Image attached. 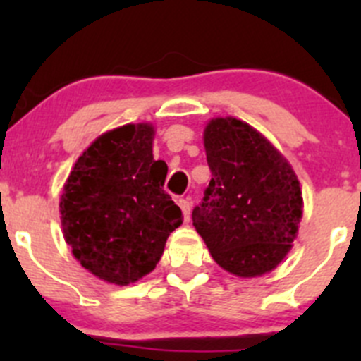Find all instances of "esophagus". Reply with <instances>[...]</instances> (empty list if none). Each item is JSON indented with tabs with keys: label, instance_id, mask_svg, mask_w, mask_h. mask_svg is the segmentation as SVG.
Instances as JSON below:
<instances>
[{
	"label": "esophagus",
	"instance_id": "esophagus-1",
	"mask_svg": "<svg viewBox=\"0 0 361 361\" xmlns=\"http://www.w3.org/2000/svg\"><path fill=\"white\" fill-rule=\"evenodd\" d=\"M178 204H180L181 211H183L185 221L190 220V211H192V204H190V201H188V199H180V201H178Z\"/></svg>",
	"mask_w": 361,
	"mask_h": 361
}]
</instances>
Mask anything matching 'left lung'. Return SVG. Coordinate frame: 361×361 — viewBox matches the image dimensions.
<instances>
[{
	"mask_svg": "<svg viewBox=\"0 0 361 361\" xmlns=\"http://www.w3.org/2000/svg\"><path fill=\"white\" fill-rule=\"evenodd\" d=\"M211 181L192 211L195 231L221 269L255 278L281 264L302 218V190L288 160L238 118L204 129Z\"/></svg>",
	"mask_w": 361,
	"mask_h": 361,
	"instance_id": "left-lung-1",
	"label": "left lung"
}]
</instances>
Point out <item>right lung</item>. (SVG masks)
I'll return each mask as SVG.
<instances>
[{
  "label": "right lung",
  "mask_w": 361,
  "mask_h": 361,
  "mask_svg": "<svg viewBox=\"0 0 361 361\" xmlns=\"http://www.w3.org/2000/svg\"><path fill=\"white\" fill-rule=\"evenodd\" d=\"M154 126L145 122L101 134L76 160L61 195L73 257L113 285H130L154 271L183 221L164 190L167 166L154 160Z\"/></svg>",
  "instance_id": "right-lung-1"
}]
</instances>
